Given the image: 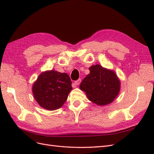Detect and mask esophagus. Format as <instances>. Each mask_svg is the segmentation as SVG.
Listing matches in <instances>:
<instances>
[{"label": "esophagus", "mask_w": 154, "mask_h": 154, "mask_svg": "<svg viewBox=\"0 0 154 154\" xmlns=\"http://www.w3.org/2000/svg\"><path fill=\"white\" fill-rule=\"evenodd\" d=\"M81 82H82V80H81V79H78V80L75 81V82H74V83H75V84H76V85H80V84Z\"/></svg>", "instance_id": "obj_1"}]
</instances>
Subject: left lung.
Masks as SVG:
<instances>
[{
    "mask_svg": "<svg viewBox=\"0 0 154 154\" xmlns=\"http://www.w3.org/2000/svg\"><path fill=\"white\" fill-rule=\"evenodd\" d=\"M90 73L83 79L80 88L85 92L87 98L99 106L106 105L118 95L121 82L113 70L96 64L89 67Z\"/></svg>",
    "mask_w": 154,
    "mask_h": 154,
    "instance_id": "left-lung-1",
    "label": "left lung"
}]
</instances>
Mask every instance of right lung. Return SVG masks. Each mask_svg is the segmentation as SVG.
Segmentation results:
<instances>
[{
  "instance_id": "1",
  "label": "right lung",
  "mask_w": 154,
  "mask_h": 154,
  "mask_svg": "<svg viewBox=\"0 0 154 154\" xmlns=\"http://www.w3.org/2000/svg\"><path fill=\"white\" fill-rule=\"evenodd\" d=\"M67 73L54 70L42 72L33 83L32 92L38 105L48 110L60 109L66 101L72 89Z\"/></svg>"
}]
</instances>
